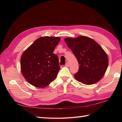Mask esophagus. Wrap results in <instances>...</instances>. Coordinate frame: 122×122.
<instances>
[{"instance_id": "1", "label": "esophagus", "mask_w": 122, "mask_h": 122, "mask_svg": "<svg viewBox=\"0 0 122 122\" xmlns=\"http://www.w3.org/2000/svg\"><path fill=\"white\" fill-rule=\"evenodd\" d=\"M66 67H69V63H68V62H66Z\"/></svg>"}]
</instances>
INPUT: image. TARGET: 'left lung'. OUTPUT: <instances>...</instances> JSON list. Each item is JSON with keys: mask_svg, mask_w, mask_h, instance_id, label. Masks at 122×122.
<instances>
[{"mask_svg": "<svg viewBox=\"0 0 122 122\" xmlns=\"http://www.w3.org/2000/svg\"><path fill=\"white\" fill-rule=\"evenodd\" d=\"M64 41L79 62V71L74 75L75 79L86 85L99 81L108 64L107 54L99 44L93 39L83 36L66 38Z\"/></svg>", "mask_w": 122, "mask_h": 122, "instance_id": "8db88e82", "label": "left lung"}]
</instances>
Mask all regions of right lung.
<instances>
[{"label":"right lung","instance_id":"right-lung-1","mask_svg":"<svg viewBox=\"0 0 122 122\" xmlns=\"http://www.w3.org/2000/svg\"><path fill=\"white\" fill-rule=\"evenodd\" d=\"M59 37H41L29 46L20 59V68L26 81L37 87H45L56 79L59 59L53 53L60 41Z\"/></svg>","mask_w":122,"mask_h":122}]
</instances>
